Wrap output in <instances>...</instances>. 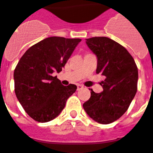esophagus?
Instances as JSON below:
<instances>
[{
    "instance_id": "1",
    "label": "esophagus",
    "mask_w": 153,
    "mask_h": 153,
    "mask_svg": "<svg viewBox=\"0 0 153 153\" xmlns=\"http://www.w3.org/2000/svg\"><path fill=\"white\" fill-rule=\"evenodd\" d=\"M82 88H83V86H82V85H80V84H78V85H77V90H78V91H79V90H81V89Z\"/></svg>"
}]
</instances>
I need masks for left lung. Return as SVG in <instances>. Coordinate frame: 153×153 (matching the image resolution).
I'll return each mask as SVG.
<instances>
[{
  "label": "left lung",
  "mask_w": 153,
  "mask_h": 153,
  "mask_svg": "<svg viewBox=\"0 0 153 153\" xmlns=\"http://www.w3.org/2000/svg\"><path fill=\"white\" fill-rule=\"evenodd\" d=\"M87 46L98 58L96 73L103 75L100 94L91 90L83 108L100 124L114 122L123 115L137 91L138 69L133 56L123 46L108 37L86 39Z\"/></svg>",
  "instance_id": "8db88e82"
}]
</instances>
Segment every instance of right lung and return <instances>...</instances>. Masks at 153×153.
<instances>
[{
	"label": "right lung",
	"mask_w": 153,
	"mask_h": 153,
	"mask_svg": "<svg viewBox=\"0 0 153 153\" xmlns=\"http://www.w3.org/2000/svg\"><path fill=\"white\" fill-rule=\"evenodd\" d=\"M81 39L52 36L28 48L14 70L15 93L25 112L38 122L55 118L77 86H65L53 72L59 73Z\"/></svg>",
	"instance_id": "1"
}]
</instances>
